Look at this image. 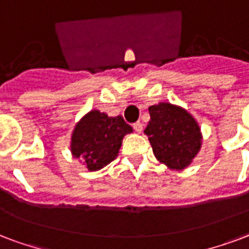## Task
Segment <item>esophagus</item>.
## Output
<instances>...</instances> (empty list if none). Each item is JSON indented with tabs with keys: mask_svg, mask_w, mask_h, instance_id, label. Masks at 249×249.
<instances>
[{
	"mask_svg": "<svg viewBox=\"0 0 249 249\" xmlns=\"http://www.w3.org/2000/svg\"><path fill=\"white\" fill-rule=\"evenodd\" d=\"M134 130L136 131V132H142V122L134 123Z\"/></svg>",
	"mask_w": 249,
	"mask_h": 249,
	"instance_id": "34e87169",
	"label": "esophagus"
}]
</instances>
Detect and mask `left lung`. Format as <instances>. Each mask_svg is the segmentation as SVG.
Returning <instances> with one entry per match:
<instances>
[{
  "mask_svg": "<svg viewBox=\"0 0 249 249\" xmlns=\"http://www.w3.org/2000/svg\"><path fill=\"white\" fill-rule=\"evenodd\" d=\"M149 114L144 132L157 160L174 170L188 166L201 145L200 128L192 115L167 103L151 107Z\"/></svg>",
  "mask_w": 249,
  "mask_h": 249,
  "instance_id": "8db88e82",
  "label": "left lung"
}]
</instances>
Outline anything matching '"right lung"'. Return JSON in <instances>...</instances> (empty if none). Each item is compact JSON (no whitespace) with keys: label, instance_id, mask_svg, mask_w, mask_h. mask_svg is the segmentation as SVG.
Segmentation results:
<instances>
[{"label":"right lung","instance_id":"add662e5","mask_svg":"<svg viewBox=\"0 0 249 249\" xmlns=\"http://www.w3.org/2000/svg\"><path fill=\"white\" fill-rule=\"evenodd\" d=\"M130 132L132 127L121 115L107 117L93 110L75 127L71 152L74 157H82L88 170H100L117 157L123 136Z\"/></svg>","mask_w":249,"mask_h":249}]
</instances>
